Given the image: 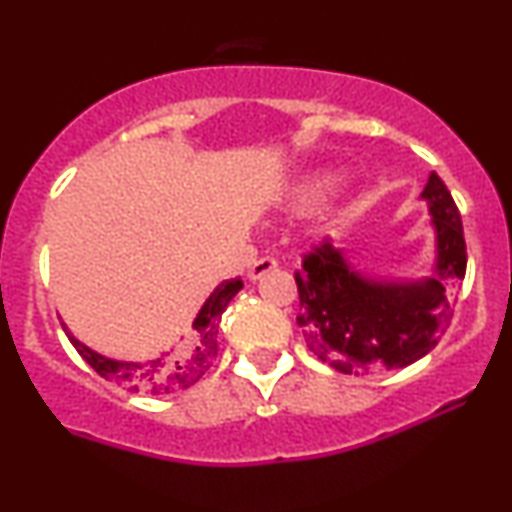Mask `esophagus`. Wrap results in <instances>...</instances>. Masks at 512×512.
Segmentation results:
<instances>
[{"instance_id": "1", "label": "esophagus", "mask_w": 512, "mask_h": 512, "mask_svg": "<svg viewBox=\"0 0 512 512\" xmlns=\"http://www.w3.org/2000/svg\"><path fill=\"white\" fill-rule=\"evenodd\" d=\"M276 267H279V262H276L274 257H260V260H255V262L250 264V269H248V279H250V281L262 279L264 274L274 272Z\"/></svg>"}]
</instances>
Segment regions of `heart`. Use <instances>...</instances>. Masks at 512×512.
<instances>
[{
    "label": "heart",
    "mask_w": 512,
    "mask_h": 512,
    "mask_svg": "<svg viewBox=\"0 0 512 512\" xmlns=\"http://www.w3.org/2000/svg\"><path fill=\"white\" fill-rule=\"evenodd\" d=\"M334 180H337V175L334 173H317V175H313V178L301 182L296 197L303 199V202H310V199L322 197L334 185Z\"/></svg>",
    "instance_id": "heart-1"
}]
</instances>
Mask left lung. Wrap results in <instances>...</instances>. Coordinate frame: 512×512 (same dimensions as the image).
I'll use <instances>...</instances> for the list:
<instances>
[{
    "instance_id": "left-lung-1",
    "label": "left lung",
    "mask_w": 512,
    "mask_h": 512,
    "mask_svg": "<svg viewBox=\"0 0 512 512\" xmlns=\"http://www.w3.org/2000/svg\"><path fill=\"white\" fill-rule=\"evenodd\" d=\"M421 199L436 233V262L428 276L399 281L363 274L330 240L305 255L296 272V320L305 344L339 373L404 368L424 358L448 330L455 286L467 269L460 211L436 173L428 175Z\"/></svg>"
}]
</instances>
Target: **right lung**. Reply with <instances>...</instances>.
Instances as JSON below:
<instances>
[{"instance_id":"add662e5","label":"right lung","mask_w":512,"mask_h":512,"mask_svg":"<svg viewBox=\"0 0 512 512\" xmlns=\"http://www.w3.org/2000/svg\"><path fill=\"white\" fill-rule=\"evenodd\" d=\"M243 289L240 276L236 279H226L209 293L202 308L190 325L187 337H182L178 346L170 351H163L154 361L137 363V361H117V358H108L91 346L81 344L79 339L69 332L64 325L69 342L79 351L81 358L96 370L98 375L110 383L122 385L129 392H144V395H173V392H182L192 387L211 368L216 354H219V325L221 315L231 298Z\"/></svg>"}]
</instances>
